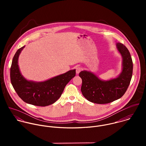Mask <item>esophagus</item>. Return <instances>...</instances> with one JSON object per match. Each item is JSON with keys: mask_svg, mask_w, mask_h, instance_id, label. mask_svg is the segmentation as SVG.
Here are the masks:
<instances>
[{"mask_svg": "<svg viewBox=\"0 0 146 146\" xmlns=\"http://www.w3.org/2000/svg\"><path fill=\"white\" fill-rule=\"evenodd\" d=\"M81 70H82V68L80 67H77L76 68V73L77 74H79V72L81 71Z\"/></svg>", "mask_w": 146, "mask_h": 146, "instance_id": "obj_1", "label": "esophagus"}]
</instances>
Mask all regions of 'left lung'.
Segmentation results:
<instances>
[{
  "instance_id": "obj_1",
  "label": "left lung",
  "mask_w": 146,
  "mask_h": 146,
  "mask_svg": "<svg viewBox=\"0 0 146 146\" xmlns=\"http://www.w3.org/2000/svg\"><path fill=\"white\" fill-rule=\"evenodd\" d=\"M116 48L123 58L122 70L117 78L102 80L90 71L84 70L79 73L82 79L81 91L88 101L106 104L120 98L125 94L132 77L133 61L124 45L117 42Z\"/></svg>"
}]
</instances>
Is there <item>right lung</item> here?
<instances>
[{
	"mask_svg": "<svg viewBox=\"0 0 146 146\" xmlns=\"http://www.w3.org/2000/svg\"><path fill=\"white\" fill-rule=\"evenodd\" d=\"M25 46L19 49L15 54L11 67L12 85L18 96L26 103L37 106H46L56 102L67 83L75 76L76 70L41 82L27 80L21 74L18 60Z\"/></svg>",
	"mask_w": 146,
	"mask_h": 146,
	"instance_id": "right-lung-1",
	"label": "right lung"
}]
</instances>
